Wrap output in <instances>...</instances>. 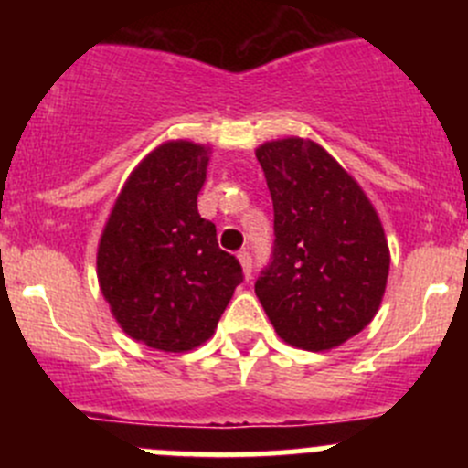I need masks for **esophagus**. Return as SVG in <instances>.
Instances as JSON below:
<instances>
[{"mask_svg": "<svg viewBox=\"0 0 468 468\" xmlns=\"http://www.w3.org/2000/svg\"><path fill=\"white\" fill-rule=\"evenodd\" d=\"M238 261L242 264V271H244V278H251V256H249V251H239L238 253Z\"/></svg>", "mask_w": 468, "mask_h": 468, "instance_id": "34e87169", "label": "esophagus"}]
</instances>
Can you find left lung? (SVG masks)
<instances>
[{"label": "left lung", "instance_id": "obj_1", "mask_svg": "<svg viewBox=\"0 0 468 468\" xmlns=\"http://www.w3.org/2000/svg\"><path fill=\"white\" fill-rule=\"evenodd\" d=\"M273 201V261L256 296L278 337L330 351L371 324L385 296L389 247L360 183L314 140L256 149Z\"/></svg>", "mask_w": 468, "mask_h": 468}]
</instances>
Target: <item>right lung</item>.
Instances as JSON below:
<instances>
[{"instance_id":"1","label":"right lung","mask_w":468,"mask_h":468,"mask_svg":"<svg viewBox=\"0 0 468 468\" xmlns=\"http://www.w3.org/2000/svg\"><path fill=\"white\" fill-rule=\"evenodd\" d=\"M210 146L167 140L122 186L97 247V278L120 328L165 353H186L215 335L242 282V267L217 244L197 197Z\"/></svg>"}]
</instances>
